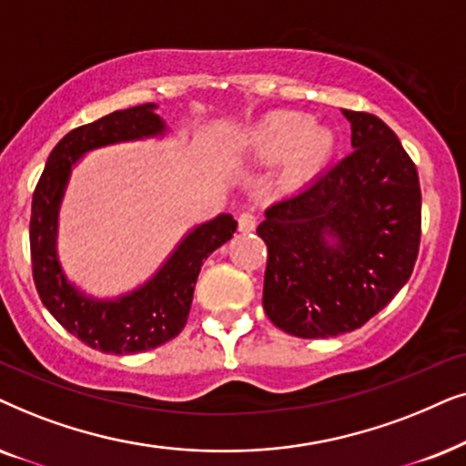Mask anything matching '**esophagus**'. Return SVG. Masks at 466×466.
<instances>
[{
  "instance_id": "1",
  "label": "esophagus",
  "mask_w": 466,
  "mask_h": 466,
  "mask_svg": "<svg viewBox=\"0 0 466 466\" xmlns=\"http://www.w3.org/2000/svg\"><path fill=\"white\" fill-rule=\"evenodd\" d=\"M256 226H258V217H256V213H253V210H243V213L238 215V229L240 232H253V229H256Z\"/></svg>"
}]
</instances>
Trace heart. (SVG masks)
<instances>
[{
	"mask_svg": "<svg viewBox=\"0 0 466 466\" xmlns=\"http://www.w3.org/2000/svg\"><path fill=\"white\" fill-rule=\"evenodd\" d=\"M332 147V134L326 127L313 126L311 116L272 113L240 136L234 155L249 166H272L283 159L279 181L283 187L294 189L326 164Z\"/></svg>",
	"mask_w": 466,
	"mask_h": 466,
	"instance_id": "b5f03b06",
	"label": "heart"
}]
</instances>
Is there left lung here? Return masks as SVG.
Masks as SVG:
<instances>
[{"label":"left lung","mask_w":466,"mask_h":466,"mask_svg":"<svg viewBox=\"0 0 466 466\" xmlns=\"http://www.w3.org/2000/svg\"><path fill=\"white\" fill-rule=\"evenodd\" d=\"M353 151L298 194L266 208L262 305L300 339L364 326L411 277L421 237L413 159L380 116L343 110ZM338 238L330 246L325 234Z\"/></svg>","instance_id":"1"}]
</instances>
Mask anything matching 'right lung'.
<instances>
[{"mask_svg":"<svg viewBox=\"0 0 466 466\" xmlns=\"http://www.w3.org/2000/svg\"><path fill=\"white\" fill-rule=\"evenodd\" d=\"M155 108V104H140L115 110L67 132L48 155L31 198V272L42 305L67 332L104 353H138L175 339L187 324L202 262L237 232L232 215H219L202 223L178 245L151 281L119 300H93L66 281L55 253V234L72 164L91 148L164 132L166 126L153 113Z\"/></svg>","mask_w":466,"mask_h":466,"instance_id":"add662e5","label":"right lung"}]
</instances>
